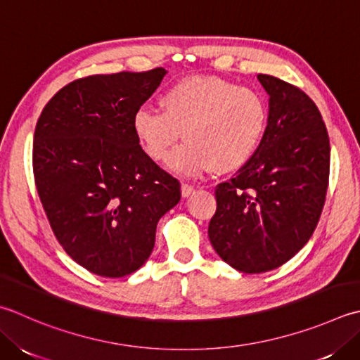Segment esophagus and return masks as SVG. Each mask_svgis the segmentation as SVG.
Instances as JSON below:
<instances>
[{"label":"esophagus","mask_w":360,"mask_h":360,"mask_svg":"<svg viewBox=\"0 0 360 360\" xmlns=\"http://www.w3.org/2000/svg\"><path fill=\"white\" fill-rule=\"evenodd\" d=\"M193 190H195V187L192 186V184H188V182H182V186H181V193H182V196H190L193 193Z\"/></svg>","instance_id":"esophagus-1"}]
</instances>
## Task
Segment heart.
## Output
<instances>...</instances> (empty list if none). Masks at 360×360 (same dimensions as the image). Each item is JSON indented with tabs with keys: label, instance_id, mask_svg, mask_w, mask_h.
I'll return each instance as SVG.
<instances>
[{
	"label": "heart",
	"instance_id": "1",
	"mask_svg": "<svg viewBox=\"0 0 360 360\" xmlns=\"http://www.w3.org/2000/svg\"><path fill=\"white\" fill-rule=\"evenodd\" d=\"M162 110L140 108L132 128L145 153L164 162L181 137L168 165L182 174L212 168L231 173L257 150L269 122V108L257 90L214 76H192L173 84L160 100Z\"/></svg>",
	"mask_w": 360,
	"mask_h": 360
}]
</instances>
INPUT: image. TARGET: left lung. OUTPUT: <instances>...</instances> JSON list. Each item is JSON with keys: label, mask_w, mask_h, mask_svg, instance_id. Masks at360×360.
Listing matches in <instances>:
<instances>
[{"label": "left lung", "mask_w": 360, "mask_h": 360, "mask_svg": "<svg viewBox=\"0 0 360 360\" xmlns=\"http://www.w3.org/2000/svg\"><path fill=\"white\" fill-rule=\"evenodd\" d=\"M270 95L269 123L236 178L215 187L209 240L232 269H278L304 246L325 206L330 146L326 124L304 91L259 75Z\"/></svg>", "instance_id": "left-lung-1"}]
</instances>
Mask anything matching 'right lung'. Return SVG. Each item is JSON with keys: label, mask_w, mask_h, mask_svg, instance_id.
<instances>
[{"label": "right lung", "mask_w": 360, "mask_h": 360, "mask_svg": "<svg viewBox=\"0 0 360 360\" xmlns=\"http://www.w3.org/2000/svg\"><path fill=\"white\" fill-rule=\"evenodd\" d=\"M165 68L94 75L67 84L41 110L32 168L49 226L67 255L104 278H123L154 248L158 221L181 184L139 145L132 118Z\"/></svg>", "instance_id": "1"}]
</instances>
